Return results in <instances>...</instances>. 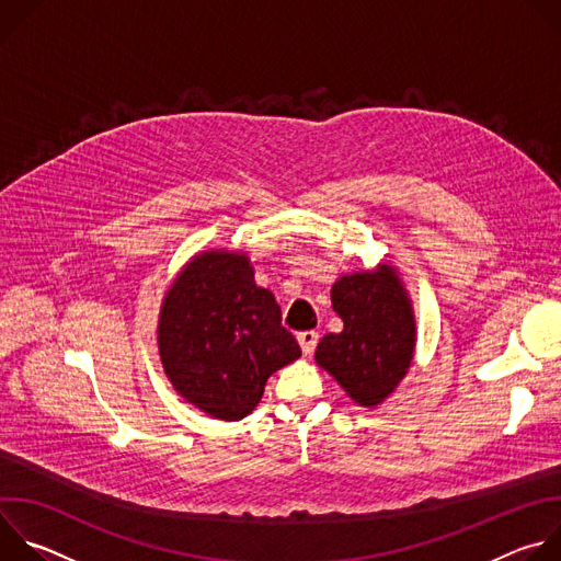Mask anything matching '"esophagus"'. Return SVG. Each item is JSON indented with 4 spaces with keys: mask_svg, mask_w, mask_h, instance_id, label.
Listing matches in <instances>:
<instances>
[{
    "mask_svg": "<svg viewBox=\"0 0 561 561\" xmlns=\"http://www.w3.org/2000/svg\"><path fill=\"white\" fill-rule=\"evenodd\" d=\"M297 342H299L301 353H304L306 357H310L312 351H314V346H317V342H319V335H317L314 331H304V333L297 335Z\"/></svg>",
    "mask_w": 561,
    "mask_h": 561,
    "instance_id": "34e87169",
    "label": "esophagus"
}]
</instances>
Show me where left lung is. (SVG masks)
<instances>
[{
  "label": "left lung",
  "mask_w": 561,
  "mask_h": 561,
  "mask_svg": "<svg viewBox=\"0 0 561 561\" xmlns=\"http://www.w3.org/2000/svg\"><path fill=\"white\" fill-rule=\"evenodd\" d=\"M344 331L322 337L314 362L355 404H383L407 377L417 344L415 310L392 264L342 275L331 288Z\"/></svg>",
  "instance_id": "left-lung-1"
}]
</instances>
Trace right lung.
I'll list each match as a JSON object with an SVG mask.
<instances>
[{
    "mask_svg": "<svg viewBox=\"0 0 561 561\" xmlns=\"http://www.w3.org/2000/svg\"><path fill=\"white\" fill-rule=\"evenodd\" d=\"M157 346L178 394L221 422L253 413L268 377L301 355L251 257L224 249L182 266L159 308Z\"/></svg>",
    "mask_w": 561,
    "mask_h": 561,
    "instance_id": "1",
    "label": "right lung"
}]
</instances>
